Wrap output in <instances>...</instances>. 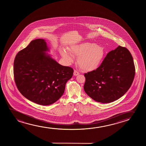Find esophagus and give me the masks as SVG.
<instances>
[{"instance_id": "esophagus-1", "label": "esophagus", "mask_w": 146, "mask_h": 146, "mask_svg": "<svg viewBox=\"0 0 146 146\" xmlns=\"http://www.w3.org/2000/svg\"><path fill=\"white\" fill-rule=\"evenodd\" d=\"M79 74V73L78 72L77 70H75L74 71V76H77Z\"/></svg>"}]
</instances>
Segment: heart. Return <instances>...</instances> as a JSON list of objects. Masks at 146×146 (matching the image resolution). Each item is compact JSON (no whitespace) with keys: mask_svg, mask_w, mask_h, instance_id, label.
I'll list each match as a JSON object with an SVG mask.
<instances>
[{"mask_svg":"<svg viewBox=\"0 0 146 146\" xmlns=\"http://www.w3.org/2000/svg\"><path fill=\"white\" fill-rule=\"evenodd\" d=\"M69 51L70 53L65 50H61L60 54L69 63L74 60L72 54L78 57V65L85 71L96 70L103 62L106 54L104 47L93 42H84L72 45L69 49Z\"/></svg>","mask_w":146,"mask_h":146,"instance_id":"heart-1","label":"heart"}]
</instances>
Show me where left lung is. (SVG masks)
<instances>
[{"label":"left lung","instance_id":"obj_1","mask_svg":"<svg viewBox=\"0 0 146 146\" xmlns=\"http://www.w3.org/2000/svg\"><path fill=\"white\" fill-rule=\"evenodd\" d=\"M135 74L132 55L126 47L119 46L108 53L96 70L84 74V89L97 102H114L128 91Z\"/></svg>","mask_w":146,"mask_h":146}]
</instances>
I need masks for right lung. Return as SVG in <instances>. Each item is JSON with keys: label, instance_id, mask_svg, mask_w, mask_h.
Masks as SVG:
<instances>
[{"label": "right lung", "instance_id": "right-lung-1", "mask_svg": "<svg viewBox=\"0 0 146 146\" xmlns=\"http://www.w3.org/2000/svg\"><path fill=\"white\" fill-rule=\"evenodd\" d=\"M48 50L44 39H35L20 50L14 61L17 88L28 100L41 105L53 104L63 95L74 72L45 53Z\"/></svg>", "mask_w": 146, "mask_h": 146}]
</instances>
